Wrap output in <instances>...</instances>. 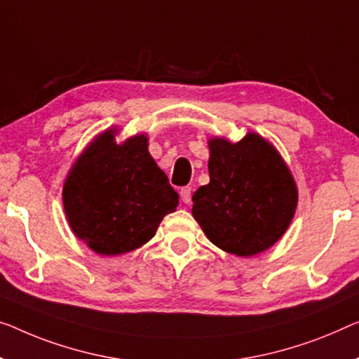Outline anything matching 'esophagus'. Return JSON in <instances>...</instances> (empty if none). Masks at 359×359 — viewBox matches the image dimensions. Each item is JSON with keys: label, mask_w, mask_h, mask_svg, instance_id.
Listing matches in <instances>:
<instances>
[{"label": "esophagus", "mask_w": 359, "mask_h": 359, "mask_svg": "<svg viewBox=\"0 0 359 359\" xmlns=\"http://www.w3.org/2000/svg\"><path fill=\"white\" fill-rule=\"evenodd\" d=\"M180 198L182 201L189 205L191 201V187H184V189H180Z\"/></svg>", "instance_id": "1"}]
</instances>
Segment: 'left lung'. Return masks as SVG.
<instances>
[{
	"label": "left lung",
	"instance_id": "8db88e82",
	"mask_svg": "<svg viewBox=\"0 0 359 359\" xmlns=\"http://www.w3.org/2000/svg\"><path fill=\"white\" fill-rule=\"evenodd\" d=\"M210 184L194 195L191 214L210 242L250 258L287 232L298 205L297 182L271 142L256 132L232 143L208 140Z\"/></svg>",
	"mask_w": 359,
	"mask_h": 359
}]
</instances>
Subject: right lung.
I'll return each mask as SVG.
<instances>
[{
    "instance_id": "obj_1",
    "label": "right lung",
    "mask_w": 359,
    "mask_h": 359,
    "mask_svg": "<svg viewBox=\"0 0 359 359\" xmlns=\"http://www.w3.org/2000/svg\"><path fill=\"white\" fill-rule=\"evenodd\" d=\"M117 128L101 132L80 153L62 187L69 227L101 256L130 253L149 242L179 195L137 133L116 142Z\"/></svg>"
}]
</instances>
